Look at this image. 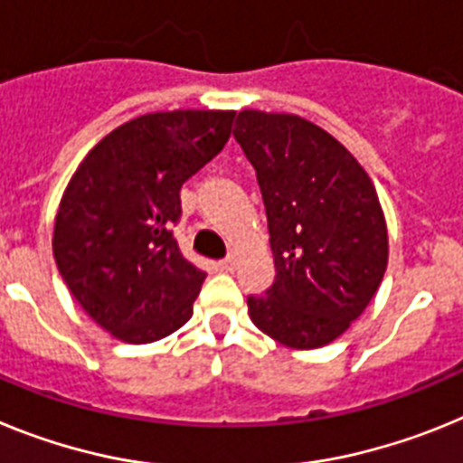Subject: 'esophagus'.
<instances>
[{
    "label": "esophagus",
    "mask_w": 463,
    "mask_h": 463,
    "mask_svg": "<svg viewBox=\"0 0 463 463\" xmlns=\"http://www.w3.org/2000/svg\"><path fill=\"white\" fill-rule=\"evenodd\" d=\"M235 265H237V259L232 254L226 256V259H223V260H219V268H221V270H226V272L235 270Z\"/></svg>",
    "instance_id": "34e87169"
}]
</instances>
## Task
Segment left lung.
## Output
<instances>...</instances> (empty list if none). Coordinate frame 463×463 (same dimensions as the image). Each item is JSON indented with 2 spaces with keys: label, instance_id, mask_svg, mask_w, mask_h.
<instances>
[{
  "label": "left lung",
  "instance_id": "obj_1",
  "mask_svg": "<svg viewBox=\"0 0 463 463\" xmlns=\"http://www.w3.org/2000/svg\"><path fill=\"white\" fill-rule=\"evenodd\" d=\"M232 135L254 165L275 259L272 287L247 296L249 317L287 347H324L359 319L387 270L375 186L300 116L240 111Z\"/></svg>",
  "mask_w": 463,
  "mask_h": 463
}]
</instances>
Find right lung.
<instances>
[{"mask_svg":"<svg viewBox=\"0 0 463 463\" xmlns=\"http://www.w3.org/2000/svg\"><path fill=\"white\" fill-rule=\"evenodd\" d=\"M235 111H160L104 137L71 176L55 216L64 284L123 343H154L193 315L204 272L175 240L182 191L226 146Z\"/></svg>","mask_w":463,"mask_h":463,"instance_id":"add662e5","label":"right lung"}]
</instances>
